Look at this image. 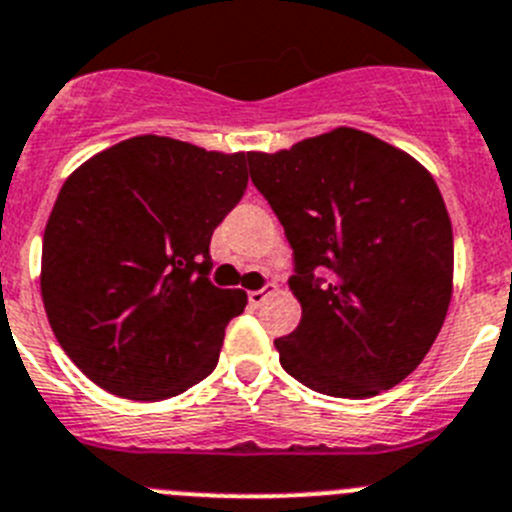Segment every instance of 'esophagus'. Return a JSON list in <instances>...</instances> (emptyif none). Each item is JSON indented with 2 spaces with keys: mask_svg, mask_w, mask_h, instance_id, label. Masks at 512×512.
<instances>
[{
  "mask_svg": "<svg viewBox=\"0 0 512 512\" xmlns=\"http://www.w3.org/2000/svg\"><path fill=\"white\" fill-rule=\"evenodd\" d=\"M272 292H275V282H267V285L260 287V290H250V292H247V300H250V305L260 307L262 302H265L267 297L272 295Z\"/></svg>",
  "mask_w": 512,
  "mask_h": 512,
  "instance_id": "obj_1",
  "label": "esophagus"
}]
</instances>
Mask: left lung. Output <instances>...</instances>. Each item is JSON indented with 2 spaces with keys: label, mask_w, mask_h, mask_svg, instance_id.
Masks as SVG:
<instances>
[{
  "label": "left lung",
  "mask_w": 512,
  "mask_h": 512,
  "mask_svg": "<svg viewBox=\"0 0 512 512\" xmlns=\"http://www.w3.org/2000/svg\"><path fill=\"white\" fill-rule=\"evenodd\" d=\"M247 162L285 227L302 305L300 325L275 340L280 365L332 398L398 385L433 347L453 295V227L430 172L352 127Z\"/></svg>",
  "instance_id": "1"
}]
</instances>
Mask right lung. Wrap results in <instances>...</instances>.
I'll return each mask as SVG.
<instances>
[{
  "instance_id": "1",
  "label": "right lung",
  "mask_w": 512,
  "mask_h": 512,
  "mask_svg": "<svg viewBox=\"0 0 512 512\" xmlns=\"http://www.w3.org/2000/svg\"><path fill=\"white\" fill-rule=\"evenodd\" d=\"M247 187V155L142 135L67 177L44 227L42 300L69 360L107 393L175 398L220 360L242 290L210 282V240Z\"/></svg>"
}]
</instances>
